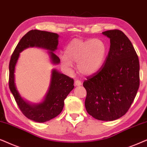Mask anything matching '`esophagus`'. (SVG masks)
Returning <instances> with one entry per match:
<instances>
[{
  "label": "esophagus",
  "mask_w": 147,
  "mask_h": 147,
  "mask_svg": "<svg viewBox=\"0 0 147 147\" xmlns=\"http://www.w3.org/2000/svg\"><path fill=\"white\" fill-rule=\"evenodd\" d=\"M75 86H80V85H82L81 81H79V80H76V81H75Z\"/></svg>",
  "instance_id": "34e87169"
}]
</instances>
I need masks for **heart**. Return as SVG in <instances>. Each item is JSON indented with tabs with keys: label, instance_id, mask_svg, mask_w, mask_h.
Wrapping results in <instances>:
<instances>
[{
	"label": "heart",
	"instance_id": "obj_1",
	"mask_svg": "<svg viewBox=\"0 0 147 147\" xmlns=\"http://www.w3.org/2000/svg\"><path fill=\"white\" fill-rule=\"evenodd\" d=\"M107 46L99 39L83 40L75 38L66 46L60 61L66 68L77 63V70L83 75L91 76L102 68L106 59Z\"/></svg>",
	"mask_w": 147,
	"mask_h": 147
}]
</instances>
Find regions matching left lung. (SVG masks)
Here are the masks:
<instances>
[{
	"mask_svg": "<svg viewBox=\"0 0 147 147\" xmlns=\"http://www.w3.org/2000/svg\"><path fill=\"white\" fill-rule=\"evenodd\" d=\"M110 40V48L102 68L83 83L87 91L85 105L94 118L113 121L130 108L139 88V60L132 43L122 31L102 33Z\"/></svg>",
	"mask_w": 147,
	"mask_h": 147,
	"instance_id": "8db88e82",
	"label": "left lung"
}]
</instances>
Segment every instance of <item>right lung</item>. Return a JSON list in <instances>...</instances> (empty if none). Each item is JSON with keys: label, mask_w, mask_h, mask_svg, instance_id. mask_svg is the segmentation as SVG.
Wrapping results in <instances>:
<instances>
[{"label": "right lung", "mask_w": 147, "mask_h": 147, "mask_svg": "<svg viewBox=\"0 0 147 147\" xmlns=\"http://www.w3.org/2000/svg\"><path fill=\"white\" fill-rule=\"evenodd\" d=\"M59 36L57 34L40 30L27 32L17 44L11 56L9 63V88L22 113L29 120L45 122L59 115L64 107V101L74 88V80L56 69L52 70L48 91L42 101L31 103L19 94L15 83V70L20 53L30 47H38L48 50L50 61L58 64L60 58L54 54L57 50Z\"/></svg>", "instance_id": "1"}]
</instances>
